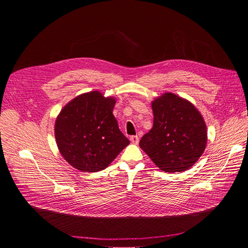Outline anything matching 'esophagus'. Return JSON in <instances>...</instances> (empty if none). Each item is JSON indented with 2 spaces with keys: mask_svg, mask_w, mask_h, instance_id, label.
Returning <instances> with one entry per match:
<instances>
[{
  "mask_svg": "<svg viewBox=\"0 0 248 248\" xmlns=\"http://www.w3.org/2000/svg\"><path fill=\"white\" fill-rule=\"evenodd\" d=\"M130 140L132 143H134V145H137L138 141H140V138H138V136H131L130 137Z\"/></svg>",
  "mask_w": 248,
  "mask_h": 248,
  "instance_id": "1",
  "label": "esophagus"
}]
</instances>
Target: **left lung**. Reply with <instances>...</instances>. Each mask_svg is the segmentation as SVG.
Instances as JSON below:
<instances>
[{"label":"left lung","mask_w":248,"mask_h":248,"mask_svg":"<svg viewBox=\"0 0 248 248\" xmlns=\"http://www.w3.org/2000/svg\"><path fill=\"white\" fill-rule=\"evenodd\" d=\"M153 126L140 147L160 170L183 172L198 162L207 145V126L191 102L164 93L151 102Z\"/></svg>","instance_id":"obj_1"}]
</instances>
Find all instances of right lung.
Returning <instances> with one entry per match:
<instances>
[{"label":"right lung","instance_id":"right-lung-1","mask_svg":"<svg viewBox=\"0 0 248 248\" xmlns=\"http://www.w3.org/2000/svg\"><path fill=\"white\" fill-rule=\"evenodd\" d=\"M116 99L99 91L75 97L62 108L55 123L59 152L75 169H106L130 141L113 115Z\"/></svg>","mask_w":248,"mask_h":248}]
</instances>
